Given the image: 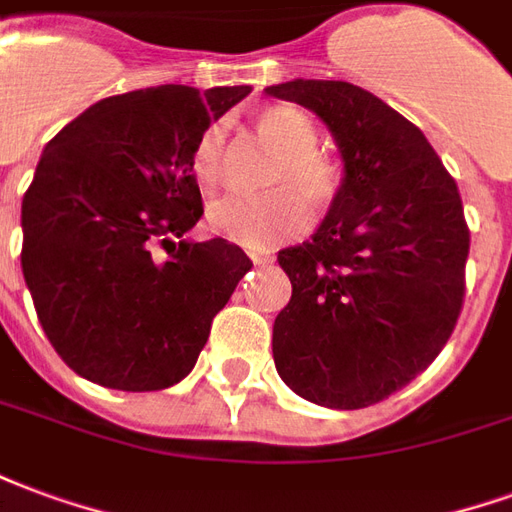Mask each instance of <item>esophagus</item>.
I'll use <instances>...</instances> for the list:
<instances>
[{
  "instance_id": "34e87169",
  "label": "esophagus",
  "mask_w": 512,
  "mask_h": 512,
  "mask_svg": "<svg viewBox=\"0 0 512 512\" xmlns=\"http://www.w3.org/2000/svg\"><path fill=\"white\" fill-rule=\"evenodd\" d=\"M249 260L255 266H268V263H274V255H268V252H249Z\"/></svg>"
}]
</instances>
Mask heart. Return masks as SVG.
I'll return each mask as SVG.
<instances>
[{
    "label": "heart",
    "mask_w": 512,
    "mask_h": 512,
    "mask_svg": "<svg viewBox=\"0 0 512 512\" xmlns=\"http://www.w3.org/2000/svg\"><path fill=\"white\" fill-rule=\"evenodd\" d=\"M257 134L279 150L271 183H288L289 189H271L260 194H227L208 205L205 222L213 235L246 249H271L307 230L311 211L326 213L332 208L343 175L334 161L321 156L318 131L312 120L293 106H268L255 120ZM191 169L202 186H216L224 172V123L205 128L194 150ZM307 201L306 206L303 202Z\"/></svg>",
    "instance_id": "heart-1"
}]
</instances>
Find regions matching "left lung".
Returning a JSON list of instances; mask_svg holds the SVG:
<instances>
[{"mask_svg": "<svg viewBox=\"0 0 512 512\" xmlns=\"http://www.w3.org/2000/svg\"><path fill=\"white\" fill-rule=\"evenodd\" d=\"M266 93L321 117L345 172L315 235L277 257L293 296L274 365L310 403L373 406L428 370L461 315V194L425 134L362 87L293 79Z\"/></svg>", "mask_w": 512, "mask_h": 512, "instance_id": "1", "label": "left lung"}]
</instances>
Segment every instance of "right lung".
Here are the masks:
<instances>
[{"label": "right lung", "mask_w": 512, "mask_h": 512, "mask_svg": "<svg viewBox=\"0 0 512 512\" xmlns=\"http://www.w3.org/2000/svg\"><path fill=\"white\" fill-rule=\"evenodd\" d=\"M249 93L161 84L112 95L46 145L21 202V268L73 373L123 392L191 373L213 315L252 268L224 238L183 241L202 216L191 150ZM156 243L167 261L152 257Z\"/></svg>", "instance_id": "add662e5"}]
</instances>
